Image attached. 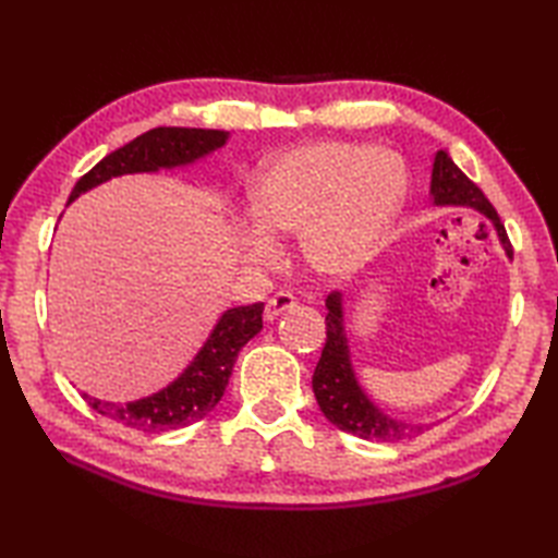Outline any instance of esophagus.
I'll return each mask as SVG.
<instances>
[{
	"instance_id": "esophagus-1",
	"label": "esophagus",
	"mask_w": 558,
	"mask_h": 558,
	"mask_svg": "<svg viewBox=\"0 0 558 558\" xmlns=\"http://www.w3.org/2000/svg\"><path fill=\"white\" fill-rule=\"evenodd\" d=\"M295 305H299V301L293 299V293L279 291V293H275V295H271V299L267 301V305H265V317L271 322V319H277L279 315H283L287 311H291V307H295Z\"/></svg>"
}]
</instances>
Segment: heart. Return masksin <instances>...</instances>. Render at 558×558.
Segmentation results:
<instances>
[{"label":"heart","mask_w":558,"mask_h":558,"mask_svg":"<svg viewBox=\"0 0 558 558\" xmlns=\"http://www.w3.org/2000/svg\"><path fill=\"white\" fill-rule=\"evenodd\" d=\"M408 174L391 153L363 143H311L269 159L251 191L257 225L243 253L257 265L277 257L271 233H301L315 269L343 277L361 269L405 201Z\"/></svg>","instance_id":"1"}]
</instances>
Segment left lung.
Returning <instances> with one entry per match:
<instances>
[{
	"mask_svg": "<svg viewBox=\"0 0 558 558\" xmlns=\"http://www.w3.org/2000/svg\"><path fill=\"white\" fill-rule=\"evenodd\" d=\"M429 193L435 205H456V207H470L487 217L492 221L494 231L501 241L506 255L513 257V247L506 236V229L497 215V209L485 197L477 185L470 181L461 169L456 167L453 159L447 150H439L435 155V165H432V183ZM327 343L322 349V357L313 375V391L319 411L325 413L331 425L349 432L361 439L369 441H403L415 439L429 429L435 423H411V420H401L387 415L381 408L369 399L361 381L355 377V369L351 363L349 351V337H345L343 325V295L333 291L327 295Z\"/></svg>",
	"mask_w": 558,
	"mask_h": 558,
	"instance_id": "1",
	"label": "left lung"
}]
</instances>
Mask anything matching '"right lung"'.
Wrapping results in <instances>:
<instances>
[{"mask_svg":"<svg viewBox=\"0 0 558 558\" xmlns=\"http://www.w3.org/2000/svg\"><path fill=\"white\" fill-rule=\"evenodd\" d=\"M227 141L229 131L179 126L153 129L100 159L73 185L69 203L93 191L95 185L123 174H155L159 169L193 165L215 153L217 147L227 145ZM263 311L265 303H253L229 307L221 313L203 349L165 389L129 403L100 401L93 399L90 393H83V399L100 415L141 432H167L193 425L221 401L239 351L263 329Z\"/></svg>","mask_w":558,"mask_h":558,"instance_id":"obj_1","label":"right lung"}]
</instances>
